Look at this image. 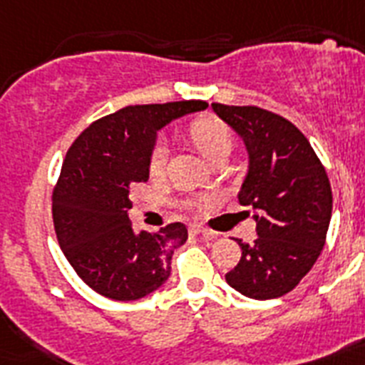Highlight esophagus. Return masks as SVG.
Masks as SVG:
<instances>
[{"label": "esophagus", "mask_w": 365, "mask_h": 365, "mask_svg": "<svg viewBox=\"0 0 365 365\" xmlns=\"http://www.w3.org/2000/svg\"><path fill=\"white\" fill-rule=\"evenodd\" d=\"M189 232H191V234H202L204 238L210 240V242L217 238V234L212 232V230H208V229H204V227H200V225H189Z\"/></svg>", "instance_id": "1"}]
</instances>
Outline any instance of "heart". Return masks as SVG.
Returning a JSON list of instances; mask_svg holds the SVG:
<instances>
[{
    "label": "heart",
    "instance_id": "1",
    "mask_svg": "<svg viewBox=\"0 0 365 365\" xmlns=\"http://www.w3.org/2000/svg\"><path fill=\"white\" fill-rule=\"evenodd\" d=\"M191 138L198 152L202 153L206 161H212L219 155L229 157L232 150V133L223 121L219 120H202L197 121L191 127ZM168 159V144L165 140H159L153 146L152 159H150V168L153 174L163 173Z\"/></svg>",
    "mask_w": 365,
    "mask_h": 365
}]
</instances>
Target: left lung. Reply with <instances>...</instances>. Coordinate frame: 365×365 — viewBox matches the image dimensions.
<instances>
[{
	"label": "left lung",
	"mask_w": 365,
	"mask_h": 365,
	"mask_svg": "<svg viewBox=\"0 0 365 365\" xmlns=\"http://www.w3.org/2000/svg\"><path fill=\"white\" fill-rule=\"evenodd\" d=\"M212 108L245 144L250 165L238 200L253 210L257 223L255 242L236 240L242 259L225 279L247 298H279L300 283L324 247L330 180L309 140L289 120L259 106L212 103Z\"/></svg>",
	"instance_id": "left-lung-1"
}]
</instances>
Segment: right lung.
Returning <instances> with one entry per match:
<instances>
[{"instance_id": "right-lung-1", "label": "right lung", "mask_w": 365, "mask_h": 365, "mask_svg": "<svg viewBox=\"0 0 365 365\" xmlns=\"http://www.w3.org/2000/svg\"><path fill=\"white\" fill-rule=\"evenodd\" d=\"M206 101L135 105L93 121L65 155L52 195L59 247L86 285L110 300L131 302L170 275L174 251L187 240L183 223L135 232L129 189L148 182L157 131Z\"/></svg>"}]
</instances>
